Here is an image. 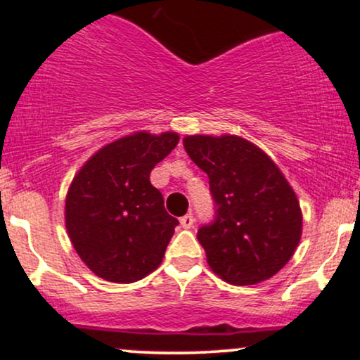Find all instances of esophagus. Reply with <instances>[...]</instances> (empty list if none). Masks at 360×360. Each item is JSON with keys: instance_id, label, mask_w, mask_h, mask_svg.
I'll use <instances>...</instances> for the list:
<instances>
[{"instance_id": "esophagus-1", "label": "esophagus", "mask_w": 360, "mask_h": 360, "mask_svg": "<svg viewBox=\"0 0 360 360\" xmlns=\"http://www.w3.org/2000/svg\"><path fill=\"white\" fill-rule=\"evenodd\" d=\"M179 223H181V226H183V229H191V226H193V223H194V218H193V214H191V213L184 214V217L181 218V220H179Z\"/></svg>"}]
</instances>
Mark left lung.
I'll list each match as a JSON object with an SVG mask.
<instances>
[{"instance_id": "1", "label": "left lung", "mask_w": 360, "mask_h": 360, "mask_svg": "<svg viewBox=\"0 0 360 360\" xmlns=\"http://www.w3.org/2000/svg\"><path fill=\"white\" fill-rule=\"evenodd\" d=\"M183 143L217 203V220L198 232L212 271L233 286L278 274L303 232L300 201L278 164L238 135H188Z\"/></svg>"}]
</instances>
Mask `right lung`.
Returning a JSON list of instances; mask_svg holds the SVG:
<instances>
[{
	"instance_id": "right-lung-1",
	"label": "right lung",
	"mask_w": 360,
	"mask_h": 360,
	"mask_svg": "<svg viewBox=\"0 0 360 360\" xmlns=\"http://www.w3.org/2000/svg\"><path fill=\"white\" fill-rule=\"evenodd\" d=\"M179 134L146 130L106 143L82 164L65 194V230L82 262L110 283H135L162 262L177 220L150 184Z\"/></svg>"
}]
</instances>
